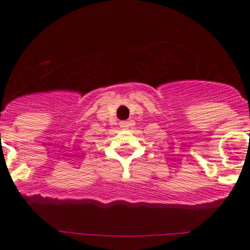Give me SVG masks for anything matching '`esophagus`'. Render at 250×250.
<instances>
[{
    "label": "esophagus",
    "instance_id": "34e87169",
    "mask_svg": "<svg viewBox=\"0 0 250 250\" xmlns=\"http://www.w3.org/2000/svg\"><path fill=\"white\" fill-rule=\"evenodd\" d=\"M120 125L122 129H128V128L133 125V121H122V122L120 123Z\"/></svg>",
    "mask_w": 250,
    "mask_h": 250
}]
</instances>
